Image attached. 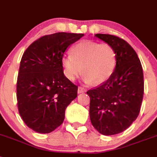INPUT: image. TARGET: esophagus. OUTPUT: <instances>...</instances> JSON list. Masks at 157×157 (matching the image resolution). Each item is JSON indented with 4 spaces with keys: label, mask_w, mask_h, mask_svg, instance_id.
<instances>
[{
    "label": "esophagus",
    "mask_w": 157,
    "mask_h": 157,
    "mask_svg": "<svg viewBox=\"0 0 157 157\" xmlns=\"http://www.w3.org/2000/svg\"><path fill=\"white\" fill-rule=\"evenodd\" d=\"M85 92H86V89L82 88V87H79L78 90H77V93H85Z\"/></svg>",
    "instance_id": "esophagus-1"
}]
</instances>
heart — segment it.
<instances>
[{
	"label": "heart",
	"instance_id": "1",
	"mask_svg": "<svg viewBox=\"0 0 157 157\" xmlns=\"http://www.w3.org/2000/svg\"><path fill=\"white\" fill-rule=\"evenodd\" d=\"M64 76L75 81L81 73L87 82L101 85L106 82L115 70L117 53L111 44L92 40H82L71 48V55L62 58Z\"/></svg>",
	"mask_w": 157,
	"mask_h": 157
}]
</instances>
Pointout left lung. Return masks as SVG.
<instances>
[{
  "label": "left lung",
  "mask_w": 157,
  "mask_h": 157,
  "mask_svg": "<svg viewBox=\"0 0 157 157\" xmlns=\"http://www.w3.org/2000/svg\"><path fill=\"white\" fill-rule=\"evenodd\" d=\"M95 36L113 46L117 64L106 82L87 92L91 123L102 135H116L127 129L139 115L144 96L143 68L127 41L109 34Z\"/></svg>",
  "instance_id": "left-lung-1"
}]
</instances>
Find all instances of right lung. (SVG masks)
<instances>
[{
	"label": "right lung",
	"mask_w": 157,
	"mask_h": 157,
	"mask_svg": "<svg viewBox=\"0 0 157 157\" xmlns=\"http://www.w3.org/2000/svg\"><path fill=\"white\" fill-rule=\"evenodd\" d=\"M84 34L56 33L33 42L25 51L17 82L20 115L39 133H49L63 123L67 106L77 89L64 75L63 55Z\"/></svg>",
	"instance_id": "right-lung-1"
}]
</instances>
